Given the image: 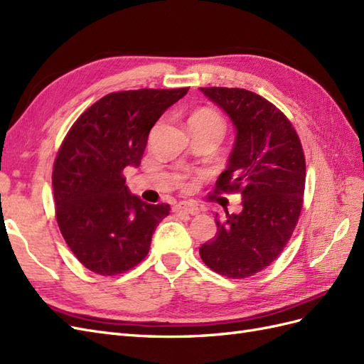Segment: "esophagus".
<instances>
[{"instance_id":"1","label":"esophagus","mask_w":364,"mask_h":364,"mask_svg":"<svg viewBox=\"0 0 364 364\" xmlns=\"http://www.w3.org/2000/svg\"><path fill=\"white\" fill-rule=\"evenodd\" d=\"M174 211L176 213H185V214H191V215H196L199 214V208L196 206L194 203H190V202H181L174 206Z\"/></svg>"}]
</instances>
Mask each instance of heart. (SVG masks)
I'll use <instances>...</instances> for the list:
<instances>
[{
  "instance_id": "1",
  "label": "heart",
  "mask_w": 364,
  "mask_h": 364,
  "mask_svg": "<svg viewBox=\"0 0 364 364\" xmlns=\"http://www.w3.org/2000/svg\"><path fill=\"white\" fill-rule=\"evenodd\" d=\"M190 122H198V124L208 127V129H213L214 132H218L220 134V137H222L223 130H225L222 117L218 113H214L211 110H200L198 113H194L191 116Z\"/></svg>"
}]
</instances>
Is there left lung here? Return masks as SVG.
<instances>
[{
	"label": "left lung",
	"instance_id": "1",
	"mask_svg": "<svg viewBox=\"0 0 364 364\" xmlns=\"http://www.w3.org/2000/svg\"><path fill=\"white\" fill-rule=\"evenodd\" d=\"M234 125V145L215 188L239 191L243 210L223 219L199 254L220 276L245 279L264 269L287 247L303 205L306 165L299 136L276 105L245 88L200 87Z\"/></svg>",
	"mask_w": 364,
	"mask_h": 364
}]
</instances>
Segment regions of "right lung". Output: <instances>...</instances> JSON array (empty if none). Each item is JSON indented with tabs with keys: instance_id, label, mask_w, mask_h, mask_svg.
<instances>
[{
	"instance_id": "right-lung-1",
	"label": "right lung",
	"mask_w": 364,
	"mask_h": 364,
	"mask_svg": "<svg viewBox=\"0 0 364 364\" xmlns=\"http://www.w3.org/2000/svg\"><path fill=\"white\" fill-rule=\"evenodd\" d=\"M188 88L110 93L87 109L55 159L56 220L85 268L116 276L136 267L170 205H151L125 185V166H139L150 130Z\"/></svg>"
}]
</instances>
